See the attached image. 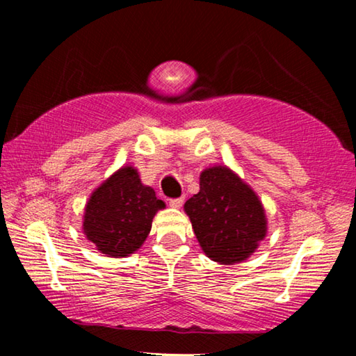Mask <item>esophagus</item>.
<instances>
[{
	"label": "esophagus",
	"instance_id": "esophagus-1",
	"mask_svg": "<svg viewBox=\"0 0 356 356\" xmlns=\"http://www.w3.org/2000/svg\"><path fill=\"white\" fill-rule=\"evenodd\" d=\"M182 204H184L182 197H177V200H171V201H170V207L179 209V207H182Z\"/></svg>",
	"mask_w": 356,
	"mask_h": 356
}]
</instances>
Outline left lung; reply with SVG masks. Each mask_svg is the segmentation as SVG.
I'll use <instances>...</instances> for the list:
<instances>
[{"instance_id": "left-lung-1", "label": "left lung", "mask_w": 356, "mask_h": 356, "mask_svg": "<svg viewBox=\"0 0 356 356\" xmlns=\"http://www.w3.org/2000/svg\"><path fill=\"white\" fill-rule=\"evenodd\" d=\"M200 246L222 265L243 262L267 236V215L257 193L226 165L206 168L200 191L184 206Z\"/></svg>"}]
</instances>
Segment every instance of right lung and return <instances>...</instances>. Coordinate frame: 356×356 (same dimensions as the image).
Masks as SVG:
<instances>
[{"instance_id": "right-lung-1", "label": "right lung", "mask_w": 356, "mask_h": 356, "mask_svg": "<svg viewBox=\"0 0 356 356\" xmlns=\"http://www.w3.org/2000/svg\"><path fill=\"white\" fill-rule=\"evenodd\" d=\"M165 202L141 182L134 166H122L92 191L83 215V232L99 252L127 257L141 248Z\"/></svg>"}]
</instances>
